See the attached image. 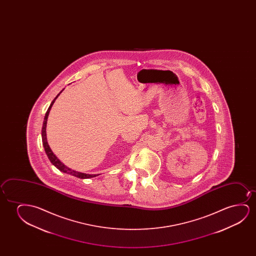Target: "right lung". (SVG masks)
Instances as JSON below:
<instances>
[{
	"label": "right lung",
	"instance_id": "obj_1",
	"mask_svg": "<svg viewBox=\"0 0 256 256\" xmlns=\"http://www.w3.org/2000/svg\"><path fill=\"white\" fill-rule=\"evenodd\" d=\"M62 91L60 92L58 94L56 95V98L53 100L52 103H50V105L49 108L47 110V112H46V116H44V123H42V146L44 148V150H46V154H47V156L49 158L50 161V162L56 168H58L60 172H64V173H66V174H70V175L74 176H76V178H78L82 179H86V178H95V176H97V174H86V173H81V172H75L74 170H72V168H68L67 166L64 164L62 162H60V159L56 158V156L54 154L52 150H50V148L49 144H48V142H47V137H46V125H47V119H48V116H49L50 111V108H52V106L53 104H54V102L56 100V98L60 96V94L62 92Z\"/></svg>",
	"mask_w": 256,
	"mask_h": 256
}]
</instances>
